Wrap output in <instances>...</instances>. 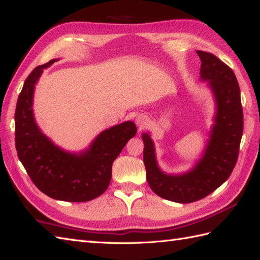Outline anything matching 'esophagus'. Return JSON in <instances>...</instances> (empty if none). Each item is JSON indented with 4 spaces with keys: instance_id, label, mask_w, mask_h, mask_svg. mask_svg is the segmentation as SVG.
I'll list each match as a JSON object with an SVG mask.
<instances>
[{
    "instance_id": "obj_1",
    "label": "esophagus",
    "mask_w": 260,
    "mask_h": 260,
    "mask_svg": "<svg viewBox=\"0 0 260 260\" xmlns=\"http://www.w3.org/2000/svg\"><path fill=\"white\" fill-rule=\"evenodd\" d=\"M147 124H149V119L145 115H139L136 117V125L139 126L140 129L145 128Z\"/></svg>"
}]
</instances>
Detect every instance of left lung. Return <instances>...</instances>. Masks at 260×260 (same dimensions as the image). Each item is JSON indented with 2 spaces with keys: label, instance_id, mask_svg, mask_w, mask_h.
<instances>
[{
  "label": "left lung",
  "instance_id": "obj_1",
  "mask_svg": "<svg viewBox=\"0 0 260 260\" xmlns=\"http://www.w3.org/2000/svg\"><path fill=\"white\" fill-rule=\"evenodd\" d=\"M196 52L202 60L201 79L208 81L216 103L214 125L203 157L186 174L167 175L157 167L150 135L142 134L146 180L151 189L165 200L181 204L206 197L230 177L237 164L243 132L240 88L235 73L215 55Z\"/></svg>",
  "mask_w": 260,
  "mask_h": 260
}]
</instances>
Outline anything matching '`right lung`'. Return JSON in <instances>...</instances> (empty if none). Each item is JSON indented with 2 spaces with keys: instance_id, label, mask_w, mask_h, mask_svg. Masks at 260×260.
<instances>
[{
  "instance_id": "right-lung-1",
  "label": "right lung",
  "mask_w": 260,
  "mask_h": 260,
  "mask_svg": "<svg viewBox=\"0 0 260 260\" xmlns=\"http://www.w3.org/2000/svg\"><path fill=\"white\" fill-rule=\"evenodd\" d=\"M56 60L37 66L24 81L14 115L15 149L40 191L58 201L88 202L108 188L113 162L137 129L133 121L110 127L81 153H70L56 146L39 129L32 111L35 84L43 70Z\"/></svg>"
}]
</instances>
